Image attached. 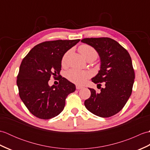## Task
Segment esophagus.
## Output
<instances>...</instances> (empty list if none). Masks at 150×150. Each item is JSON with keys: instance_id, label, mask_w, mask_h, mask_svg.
<instances>
[{"instance_id": "34e87169", "label": "esophagus", "mask_w": 150, "mask_h": 150, "mask_svg": "<svg viewBox=\"0 0 150 150\" xmlns=\"http://www.w3.org/2000/svg\"><path fill=\"white\" fill-rule=\"evenodd\" d=\"M82 86H79V85H77L76 86V88L77 89V90H81V89H82Z\"/></svg>"}]
</instances>
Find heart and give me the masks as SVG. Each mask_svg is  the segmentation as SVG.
<instances>
[{
	"label": "heart",
	"instance_id": "1",
	"mask_svg": "<svg viewBox=\"0 0 150 150\" xmlns=\"http://www.w3.org/2000/svg\"><path fill=\"white\" fill-rule=\"evenodd\" d=\"M79 52L82 54V56L88 59L89 57H93L96 59L97 57V51L95 50L93 47L88 45V44H83L81 45L79 48ZM69 52H67L63 56L62 59V64L65 65L66 62L67 57L68 55ZM91 76V73L86 71H81V70L72 69H70L66 73V77L70 81L74 83L81 84H83L86 81V79Z\"/></svg>",
	"mask_w": 150,
	"mask_h": 150
}]
</instances>
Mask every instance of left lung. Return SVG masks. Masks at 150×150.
Wrapping results in <instances>:
<instances>
[{
	"mask_svg": "<svg viewBox=\"0 0 150 150\" xmlns=\"http://www.w3.org/2000/svg\"><path fill=\"white\" fill-rule=\"evenodd\" d=\"M81 42L93 47L100 57V70L91 79L92 82L97 86L103 82L105 84L100 93L89 88L91 96L85 100V106L97 116H113L122 109L132 94L135 73L131 57L110 38H86Z\"/></svg>",
	"mask_w": 150,
	"mask_h": 150,
	"instance_id": "obj_1",
	"label": "left lung"
}]
</instances>
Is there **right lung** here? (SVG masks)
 Instances as JSON below:
<instances>
[{
    "instance_id": "add662e5",
    "label": "right lung",
    "mask_w": 150,
    "mask_h": 150,
    "mask_svg": "<svg viewBox=\"0 0 150 150\" xmlns=\"http://www.w3.org/2000/svg\"><path fill=\"white\" fill-rule=\"evenodd\" d=\"M80 39L46 41L37 44L22 60L17 76L19 96L33 115L50 119L58 115L65 106L67 96L75 85L61 77L59 84L50 87L52 76H60L64 55Z\"/></svg>"
}]
</instances>
